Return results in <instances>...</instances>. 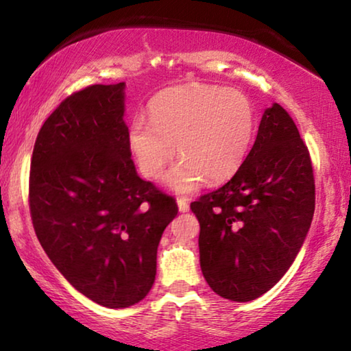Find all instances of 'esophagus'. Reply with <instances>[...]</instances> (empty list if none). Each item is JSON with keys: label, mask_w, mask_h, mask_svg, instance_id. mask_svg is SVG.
I'll list each match as a JSON object with an SVG mask.
<instances>
[{"label": "esophagus", "mask_w": 351, "mask_h": 351, "mask_svg": "<svg viewBox=\"0 0 351 351\" xmlns=\"http://www.w3.org/2000/svg\"><path fill=\"white\" fill-rule=\"evenodd\" d=\"M177 204H179V210H180V213H186V210L190 209L189 201H186L185 198H179V199H177Z\"/></svg>", "instance_id": "34e87169"}]
</instances>
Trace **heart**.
<instances>
[{
  "label": "heart",
  "mask_w": 351,
  "mask_h": 351,
  "mask_svg": "<svg viewBox=\"0 0 351 351\" xmlns=\"http://www.w3.org/2000/svg\"><path fill=\"white\" fill-rule=\"evenodd\" d=\"M150 119L136 114L128 141L141 171L158 179L176 153L182 161L167 182L189 191L232 177L246 156L256 128V110L239 89L190 83L161 90L148 105Z\"/></svg>",
  "instance_id": "1"
}]
</instances>
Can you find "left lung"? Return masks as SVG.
Returning <instances> with one entry per match:
<instances>
[{
  "label": "left lung",
  "instance_id": "obj_1",
  "mask_svg": "<svg viewBox=\"0 0 351 351\" xmlns=\"http://www.w3.org/2000/svg\"><path fill=\"white\" fill-rule=\"evenodd\" d=\"M199 263L215 294L249 302L270 291L299 254L315 213L310 152L281 105L263 113L232 179L190 204Z\"/></svg>",
  "mask_w": 351,
  "mask_h": 351
}]
</instances>
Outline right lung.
Masks as SVG:
<instances>
[{
    "label": "right lung",
    "mask_w": 351,
    "mask_h": 351,
    "mask_svg": "<svg viewBox=\"0 0 351 351\" xmlns=\"http://www.w3.org/2000/svg\"><path fill=\"white\" fill-rule=\"evenodd\" d=\"M124 83L62 100L38 132L28 204L47 257L95 304L124 308L150 292L176 199L137 176L124 124Z\"/></svg>",
    "instance_id": "obj_1"
}]
</instances>
